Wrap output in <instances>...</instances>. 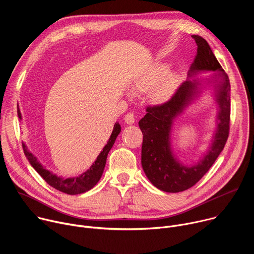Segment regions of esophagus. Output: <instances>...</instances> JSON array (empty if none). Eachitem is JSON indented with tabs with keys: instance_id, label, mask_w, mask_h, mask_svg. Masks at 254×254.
Instances as JSON below:
<instances>
[{
	"instance_id": "1",
	"label": "esophagus",
	"mask_w": 254,
	"mask_h": 254,
	"mask_svg": "<svg viewBox=\"0 0 254 254\" xmlns=\"http://www.w3.org/2000/svg\"><path fill=\"white\" fill-rule=\"evenodd\" d=\"M134 121H135V119H134V115H133L132 113H128V114L126 115V117H125V122H126L127 125H132V124H134Z\"/></svg>"
}]
</instances>
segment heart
<instances>
[{
    "instance_id": "obj_1",
    "label": "heart",
    "mask_w": 254,
    "mask_h": 254,
    "mask_svg": "<svg viewBox=\"0 0 254 254\" xmlns=\"http://www.w3.org/2000/svg\"><path fill=\"white\" fill-rule=\"evenodd\" d=\"M168 65L157 62L141 71L130 83L134 93L149 91V99L154 104L166 102L174 93L179 83V76L174 71H167Z\"/></svg>"
}]
</instances>
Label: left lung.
Here are the masks:
<instances>
[{
    "label": "left lung",
    "mask_w": 254,
    "mask_h": 254,
    "mask_svg": "<svg viewBox=\"0 0 254 254\" xmlns=\"http://www.w3.org/2000/svg\"><path fill=\"white\" fill-rule=\"evenodd\" d=\"M198 48L188 73L169 101L148 106L138 126L142 132L141 166L151 183L161 191L178 193L194 186L218 158L228 138L230 123V82L207 41L193 35ZM202 71H217L211 79L191 80ZM205 85H212L219 105L216 130L206 154L196 164L185 165L176 159L171 149L170 134L175 119L201 93Z\"/></svg>",
    "instance_id": "obj_1"
}]
</instances>
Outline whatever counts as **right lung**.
Masks as SVG:
<instances>
[{
  "label": "right lung",
  "mask_w": 254,
  "mask_h": 254,
  "mask_svg": "<svg viewBox=\"0 0 254 254\" xmlns=\"http://www.w3.org/2000/svg\"><path fill=\"white\" fill-rule=\"evenodd\" d=\"M18 117L20 120H22V115L20 113V110L18 107ZM121 125L119 123H116L114 127V130L111 134L110 139L107 140V143L102 149V151L97 156L94 163L90 166V168L82 173L81 175L77 177H70V178H63L60 176H57L56 174H53L51 171L47 170L38 160L36 158L27 148L25 143H23V150L25 153V156L27 157L29 163L31 166L36 170L46 182L56 190L63 192L68 195H77L84 192L89 191L92 189L98 181L101 178V175L103 173L106 158L108 155V152L113 148L114 143L118 137V135L121 132Z\"/></svg>",
  "instance_id": "1"
}]
</instances>
